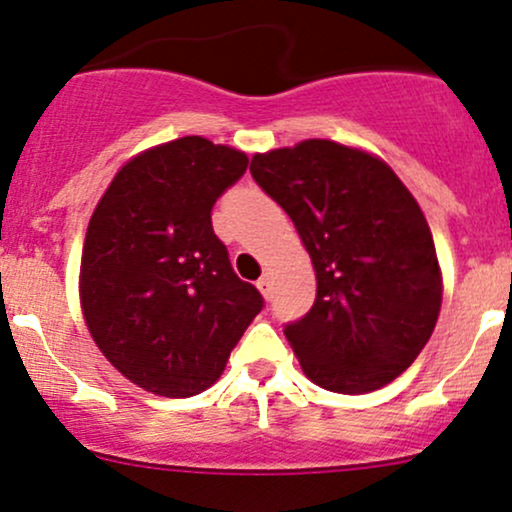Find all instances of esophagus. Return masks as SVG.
Wrapping results in <instances>:
<instances>
[{
  "instance_id": "34e87169",
  "label": "esophagus",
  "mask_w": 512,
  "mask_h": 512,
  "mask_svg": "<svg viewBox=\"0 0 512 512\" xmlns=\"http://www.w3.org/2000/svg\"><path fill=\"white\" fill-rule=\"evenodd\" d=\"M257 289H260V293L264 298H272V279H269V274H262L260 279H257Z\"/></svg>"
}]
</instances>
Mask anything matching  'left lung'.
Here are the masks:
<instances>
[{
  "label": "left lung",
  "instance_id": "1",
  "mask_svg": "<svg viewBox=\"0 0 512 512\" xmlns=\"http://www.w3.org/2000/svg\"><path fill=\"white\" fill-rule=\"evenodd\" d=\"M250 173L315 267L313 308L284 330L303 373L342 395L392 383L431 339L443 301L416 199L378 156L330 139L255 154Z\"/></svg>",
  "mask_w": 512,
  "mask_h": 512
}]
</instances>
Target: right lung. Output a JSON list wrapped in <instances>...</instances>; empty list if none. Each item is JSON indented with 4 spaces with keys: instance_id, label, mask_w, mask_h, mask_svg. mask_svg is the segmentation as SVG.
I'll return each instance as SVG.
<instances>
[{
    "instance_id": "1",
    "label": "right lung",
    "mask_w": 512,
    "mask_h": 512,
    "mask_svg": "<svg viewBox=\"0 0 512 512\" xmlns=\"http://www.w3.org/2000/svg\"><path fill=\"white\" fill-rule=\"evenodd\" d=\"M248 156L182 137L120 168L88 221L81 310L113 366L161 397H192L219 380L262 310L211 228V207L243 178Z\"/></svg>"
}]
</instances>
